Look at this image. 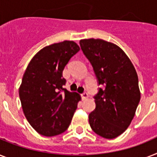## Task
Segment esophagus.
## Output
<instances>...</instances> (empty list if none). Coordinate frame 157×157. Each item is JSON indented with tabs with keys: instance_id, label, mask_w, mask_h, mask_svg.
Listing matches in <instances>:
<instances>
[{
	"instance_id": "esophagus-1",
	"label": "esophagus",
	"mask_w": 157,
	"mask_h": 157,
	"mask_svg": "<svg viewBox=\"0 0 157 157\" xmlns=\"http://www.w3.org/2000/svg\"><path fill=\"white\" fill-rule=\"evenodd\" d=\"M81 97H82V99H83V100H85V99H86V98H88V97H89L88 94L83 93L82 94H81Z\"/></svg>"
}]
</instances>
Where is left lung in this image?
<instances>
[{"label": "left lung", "instance_id": "left-lung-1", "mask_svg": "<svg viewBox=\"0 0 157 157\" xmlns=\"http://www.w3.org/2000/svg\"><path fill=\"white\" fill-rule=\"evenodd\" d=\"M80 45L98 84L105 86L94 96L96 107L89 115L90 125L99 136L115 139L129 127L140 101L136 70L126 54L113 43L90 38L81 40Z\"/></svg>", "mask_w": 157, "mask_h": 157}]
</instances>
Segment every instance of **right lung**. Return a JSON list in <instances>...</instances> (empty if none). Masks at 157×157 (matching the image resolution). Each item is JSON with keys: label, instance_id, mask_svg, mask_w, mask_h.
<instances>
[{"label": "right lung", "instance_id": "obj_1", "mask_svg": "<svg viewBox=\"0 0 157 157\" xmlns=\"http://www.w3.org/2000/svg\"><path fill=\"white\" fill-rule=\"evenodd\" d=\"M80 50L72 40L45 46L31 59L18 93L26 118L36 131L52 137L63 133L76 111L81 95L63 86V71Z\"/></svg>", "mask_w": 157, "mask_h": 157}]
</instances>
